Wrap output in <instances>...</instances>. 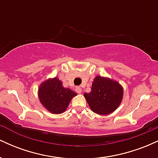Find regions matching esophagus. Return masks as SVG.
<instances>
[{"label":"esophagus","mask_w":158,"mask_h":158,"mask_svg":"<svg viewBox=\"0 0 158 158\" xmlns=\"http://www.w3.org/2000/svg\"><path fill=\"white\" fill-rule=\"evenodd\" d=\"M75 90H76V92H77V93L79 94H80L81 93V88H80V87H77Z\"/></svg>","instance_id":"esophagus-1"}]
</instances>
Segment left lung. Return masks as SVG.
Listing matches in <instances>:
<instances>
[{"mask_svg":"<svg viewBox=\"0 0 158 158\" xmlns=\"http://www.w3.org/2000/svg\"><path fill=\"white\" fill-rule=\"evenodd\" d=\"M84 97L92 111L100 115H108L117 109L123 97V88L118 81L97 76L92 82L89 94Z\"/></svg>","mask_w":158,"mask_h":158,"instance_id":"1","label":"left lung"}]
</instances>
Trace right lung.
I'll return each instance as SVG.
<instances>
[{
  "label": "right lung",
  "mask_w": 158,
  "mask_h": 158,
  "mask_svg": "<svg viewBox=\"0 0 158 158\" xmlns=\"http://www.w3.org/2000/svg\"><path fill=\"white\" fill-rule=\"evenodd\" d=\"M77 94L64 88L57 77L48 79L39 85L38 96L40 102L50 113L62 114Z\"/></svg>",
  "instance_id": "obj_1"
}]
</instances>
